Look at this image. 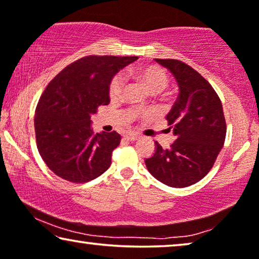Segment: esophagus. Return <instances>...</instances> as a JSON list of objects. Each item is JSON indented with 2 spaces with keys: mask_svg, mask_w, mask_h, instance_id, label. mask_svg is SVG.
<instances>
[{
  "mask_svg": "<svg viewBox=\"0 0 259 259\" xmlns=\"http://www.w3.org/2000/svg\"><path fill=\"white\" fill-rule=\"evenodd\" d=\"M124 138H125V140H129V141H135V140H137V138H138V135L134 134V133H129V134L124 135Z\"/></svg>",
  "mask_w": 259,
  "mask_h": 259,
  "instance_id": "obj_1",
  "label": "esophagus"
}]
</instances>
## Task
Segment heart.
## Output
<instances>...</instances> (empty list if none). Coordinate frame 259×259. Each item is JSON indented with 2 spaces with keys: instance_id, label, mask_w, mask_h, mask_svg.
I'll return each instance as SVG.
<instances>
[{
  "instance_id": "b5f03b06",
  "label": "heart",
  "mask_w": 259,
  "mask_h": 259,
  "mask_svg": "<svg viewBox=\"0 0 259 259\" xmlns=\"http://www.w3.org/2000/svg\"><path fill=\"white\" fill-rule=\"evenodd\" d=\"M131 74L141 79L142 83L147 87L148 90L152 94H158L164 90L169 84V76L164 69L156 67V65H147V67H138L131 69ZM125 89V76L122 72L115 75L109 84V97L112 101H117L123 96ZM140 111H133V115H138Z\"/></svg>"
}]
</instances>
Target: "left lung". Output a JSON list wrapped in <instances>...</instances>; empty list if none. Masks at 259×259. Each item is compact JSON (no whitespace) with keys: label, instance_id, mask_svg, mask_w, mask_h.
Listing matches in <instances>:
<instances>
[{"label":"left lung","instance_id":"8db88e82","mask_svg":"<svg viewBox=\"0 0 259 259\" xmlns=\"http://www.w3.org/2000/svg\"><path fill=\"white\" fill-rule=\"evenodd\" d=\"M176 78L180 94L166 115L176 141L169 149L156 142V151L145 159L149 172L172 188L197 183L211 170L223 148L227 123L217 93L203 76L184 62L155 58Z\"/></svg>","mask_w":259,"mask_h":259}]
</instances>
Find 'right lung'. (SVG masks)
Here are the masks:
<instances>
[{
    "mask_svg": "<svg viewBox=\"0 0 259 259\" xmlns=\"http://www.w3.org/2000/svg\"><path fill=\"white\" fill-rule=\"evenodd\" d=\"M137 56L79 58L54 77L39 97L35 114L36 144L54 174L71 183H85L107 171L121 135L95 134L93 114L108 105L109 84Z\"/></svg>",
    "mask_w": 259,
    "mask_h": 259,
    "instance_id": "obj_1",
    "label": "right lung"
}]
</instances>
